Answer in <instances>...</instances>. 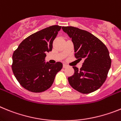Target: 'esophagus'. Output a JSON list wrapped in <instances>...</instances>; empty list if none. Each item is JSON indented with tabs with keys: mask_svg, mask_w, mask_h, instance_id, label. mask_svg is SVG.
I'll list each match as a JSON object with an SVG mask.
<instances>
[{
	"mask_svg": "<svg viewBox=\"0 0 121 121\" xmlns=\"http://www.w3.org/2000/svg\"><path fill=\"white\" fill-rule=\"evenodd\" d=\"M67 66H68V65H67L66 64L64 63V64H63V67L64 68H66V67H67Z\"/></svg>",
	"mask_w": 121,
	"mask_h": 121,
	"instance_id": "esophagus-1",
	"label": "esophagus"
}]
</instances>
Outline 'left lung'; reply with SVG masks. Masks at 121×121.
I'll list each match as a JSON object with an SVG mask.
<instances>
[{
    "label": "left lung",
    "mask_w": 121,
    "mask_h": 121,
    "mask_svg": "<svg viewBox=\"0 0 121 121\" xmlns=\"http://www.w3.org/2000/svg\"><path fill=\"white\" fill-rule=\"evenodd\" d=\"M62 29L72 39L75 58L84 60L80 69L73 67L74 73L68 77L70 85L83 94L96 91L105 82L111 67L108 50L99 39L86 30L71 26Z\"/></svg>",
    "instance_id": "obj_1"
}]
</instances>
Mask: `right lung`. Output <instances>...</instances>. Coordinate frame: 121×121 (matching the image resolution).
<instances>
[{
  "instance_id": "add662e5",
  "label": "right lung",
  "mask_w": 121,
  "mask_h": 121,
  "mask_svg": "<svg viewBox=\"0 0 121 121\" xmlns=\"http://www.w3.org/2000/svg\"><path fill=\"white\" fill-rule=\"evenodd\" d=\"M61 26H52L29 36L13 55L12 70L20 85L27 90L41 92L49 89L63 68L57 62H45L46 53L52 51L53 41Z\"/></svg>"
}]
</instances>
